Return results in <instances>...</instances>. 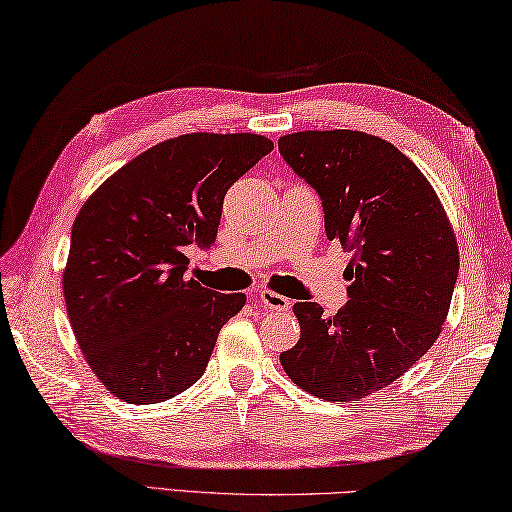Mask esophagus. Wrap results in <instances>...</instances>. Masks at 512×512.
<instances>
[{"label":"esophagus","mask_w":512,"mask_h":512,"mask_svg":"<svg viewBox=\"0 0 512 512\" xmlns=\"http://www.w3.org/2000/svg\"><path fill=\"white\" fill-rule=\"evenodd\" d=\"M258 301H261V306L270 308V311H290V301L283 295H279V292H272V290L258 292Z\"/></svg>","instance_id":"obj_1"}]
</instances>
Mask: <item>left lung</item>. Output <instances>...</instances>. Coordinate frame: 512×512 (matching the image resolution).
Wrapping results in <instances>:
<instances>
[{"instance_id":"1","label":"left lung","mask_w":512,"mask_h":512,"mask_svg":"<svg viewBox=\"0 0 512 512\" xmlns=\"http://www.w3.org/2000/svg\"><path fill=\"white\" fill-rule=\"evenodd\" d=\"M279 152L320 195L326 238L351 254L347 306L333 317L292 306L301 335L281 365L308 395L358 401L438 340L458 276L454 226L420 167L372 133L297 131Z\"/></svg>"}]
</instances>
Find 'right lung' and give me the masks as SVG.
Segmentation results:
<instances>
[{"label":"right lung","mask_w":512,"mask_h":512,"mask_svg":"<svg viewBox=\"0 0 512 512\" xmlns=\"http://www.w3.org/2000/svg\"><path fill=\"white\" fill-rule=\"evenodd\" d=\"M272 149L258 133H183L120 167L81 206L65 308L83 358L117 399L158 404L204 374L247 297L186 279L183 249L215 242L226 190Z\"/></svg>","instance_id":"obj_1"}]
</instances>
